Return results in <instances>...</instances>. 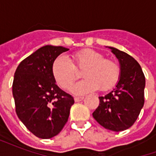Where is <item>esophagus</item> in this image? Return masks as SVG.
Segmentation results:
<instances>
[{
    "instance_id": "obj_1",
    "label": "esophagus",
    "mask_w": 156,
    "mask_h": 156,
    "mask_svg": "<svg viewBox=\"0 0 156 156\" xmlns=\"http://www.w3.org/2000/svg\"><path fill=\"white\" fill-rule=\"evenodd\" d=\"M83 98H84L83 97H75L74 100L75 102H79V101H82Z\"/></svg>"
}]
</instances>
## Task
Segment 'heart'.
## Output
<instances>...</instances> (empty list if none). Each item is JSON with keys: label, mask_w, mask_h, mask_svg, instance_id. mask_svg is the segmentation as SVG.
<instances>
[{"label": "heart", "mask_w": 156, "mask_h": 156, "mask_svg": "<svg viewBox=\"0 0 156 156\" xmlns=\"http://www.w3.org/2000/svg\"><path fill=\"white\" fill-rule=\"evenodd\" d=\"M85 79L75 83L71 88L74 94L82 95L95 91L98 88L107 91L117 83L120 75L119 66L111 59L94 50L86 49L73 56L71 62L65 56H59L51 65V74L61 88L68 89L78 77L76 69H83Z\"/></svg>", "instance_id": "b5f03b06"}]
</instances>
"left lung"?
Listing matches in <instances>:
<instances>
[{"label": "left lung", "instance_id": "1", "mask_svg": "<svg viewBox=\"0 0 156 156\" xmlns=\"http://www.w3.org/2000/svg\"><path fill=\"white\" fill-rule=\"evenodd\" d=\"M109 48L119 62L120 75L115 88L98 97L99 105L93 116L103 127L119 132L131 127L143 108L145 78L138 62L126 52Z\"/></svg>", "mask_w": 156, "mask_h": 156}]
</instances>
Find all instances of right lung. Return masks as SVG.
<instances>
[{"label": "right lung", "mask_w": 156, "mask_h": 156, "mask_svg": "<svg viewBox=\"0 0 156 156\" xmlns=\"http://www.w3.org/2000/svg\"><path fill=\"white\" fill-rule=\"evenodd\" d=\"M46 45L22 60L12 84L16 115L26 127L41 139L56 136L64 127L74 99L56 84L52 62L68 51Z\"/></svg>", "instance_id": "right-lung-1"}]
</instances>
